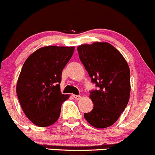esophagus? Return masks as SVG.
I'll return each instance as SVG.
<instances>
[{"label": "esophagus", "mask_w": 155, "mask_h": 155, "mask_svg": "<svg viewBox=\"0 0 155 155\" xmlns=\"http://www.w3.org/2000/svg\"><path fill=\"white\" fill-rule=\"evenodd\" d=\"M73 97L74 99H81V98H82V97H81V96L74 95V94H73Z\"/></svg>", "instance_id": "obj_1"}]
</instances>
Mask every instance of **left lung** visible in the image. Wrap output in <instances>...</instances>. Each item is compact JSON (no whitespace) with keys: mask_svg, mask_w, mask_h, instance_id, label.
<instances>
[{"mask_svg":"<svg viewBox=\"0 0 155 155\" xmlns=\"http://www.w3.org/2000/svg\"><path fill=\"white\" fill-rule=\"evenodd\" d=\"M77 50L91 80L98 87L89 96L94 108L84 117L95 128H107L116 123L128 105L129 67L120 52L107 42L82 45Z\"/></svg>","mask_w":155,"mask_h":155,"instance_id":"obj_1","label":"left lung"}]
</instances>
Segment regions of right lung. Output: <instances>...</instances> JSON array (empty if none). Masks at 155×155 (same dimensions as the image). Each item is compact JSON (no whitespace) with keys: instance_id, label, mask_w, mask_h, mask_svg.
Returning <instances> with one entry per match:
<instances>
[{"instance_id":"1","label":"right lung","mask_w":155,"mask_h":155,"mask_svg":"<svg viewBox=\"0 0 155 155\" xmlns=\"http://www.w3.org/2000/svg\"><path fill=\"white\" fill-rule=\"evenodd\" d=\"M74 47H43L24 62L18 79L16 92L26 117L39 127L57 121L63 102L69 98L61 94V72L74 52Z\"/></svg>"}]
</instances>
